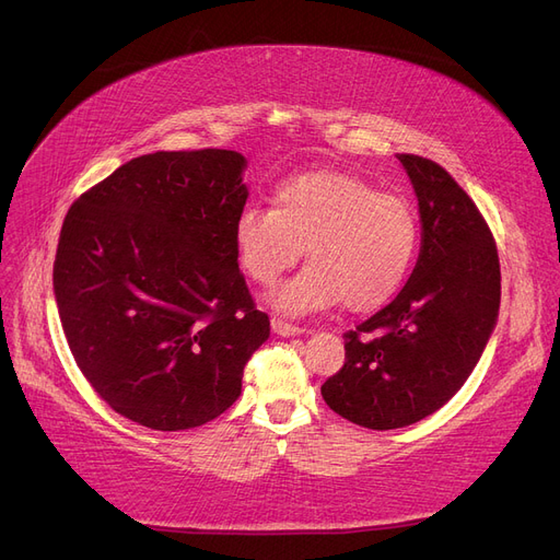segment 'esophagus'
Masks as SVG:
<instances>
[{
	"mask_svg": "<svg viewBox=\"0 0 560 560\" xmlns=\"http://www.w3.org/2000/svg\"><path fill=\"white\" fill-rule=\"evenodd\" d=\"M272 332H275V335H281V337H295V335H302L304 329H302L300 325L288 323V320L272 318Z\"/></svg>",
	"mask_w": 560,
	"mask_h": 560,
	"instance_id": "obj_1",
	"label": "esophagus"
}]
</instances>
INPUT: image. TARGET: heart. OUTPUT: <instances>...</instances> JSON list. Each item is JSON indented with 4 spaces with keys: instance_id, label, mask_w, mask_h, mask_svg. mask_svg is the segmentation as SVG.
Segmentation results:
<instances>
[{
    "instance_id": "heart-1",
    "label": "heart",
    "mask_w": 560,
    "mask_h": 560,
    "mask_svg": "<svg viewBox=\"0 0 560 560\" xmlns=\"http://www.w3.org/2000/svg\"><path fill=\"white\" fill-rule=\"evenodd\" d=\"M312 260L272 295L277 312L304 316L343 300L366 312L395 295L418 248V214L395 194L339 171L281 182L272 207L246 205L235 219L244 275L272 288L304 254Z\"/></svg>"
}]
</instances>
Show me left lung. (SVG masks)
<instances>
[{
	"instance_id": "obj_1",
	"label": "left lung",
	"mask_w": 560,
	"mask_h": 560,
	"mask_svg": "<svg viewBox=\"0 0 560 560\" xmlns=\"http://www.w3.org/2000/svg\"><path fill=\"white\" fill-rule=\"evenodd\" d=\"M416 189L422 248L401 293L348 329L320 392L341 418L399 429L445 406L478 364L501 306V265L478 205L436 161L397 154Z\"/></svg>"
}]
</instances>
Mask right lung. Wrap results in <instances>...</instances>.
<instances>
[{"label":"right lung","mask_w":560,"mask_h":560,"mask_svg":"<svg viewBox=\"0 0 560 560\" xmlns=\"http://www.w3.org/2000/svg\"><path fill=\"white\" fill-rule=\"evenodd\" d=\"M244 165L233 150L144 154L82 194L61 225L52 285L75 364L142 427L219 418L269 337L235 252Z\"/></svg>","instance_id":"add662e5"}]
</instances>
